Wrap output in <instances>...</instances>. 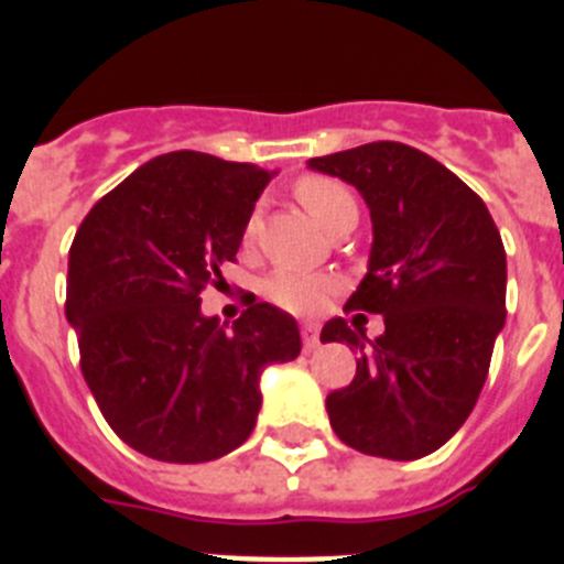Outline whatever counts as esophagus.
I'll use <instances>...</instances> for the list:
<instances>
[{
  "label": "esophagus",
  "mask_w": 564,
  "mask_h": 564,
  "mask_svg": "<svg viewBox=\"0 0 564 564\" xmlns=\"http://www.w3.org/2000/svg\"><path fill=\"white\" fill-rule=\"evenodd\" d=\"M302 344H305V350H316L318 347V327L316 325H302Z\"/></svg>",
  "instance_id": "obj_1"
}]
</instances>
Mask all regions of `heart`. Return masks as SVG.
Returning a JSON list of instances; mask_svg holds the SVG:
<instances>
[{
  "mask_svg": "<svg viewBox=\"0 0 564 564\" xmlns=\"http://www.w3.org/2000/svg\"><path fill=\"white\" fill-rule=\"evenodd\" d=\"M296 197L322 228H327V223L336 220L341 212L356 208L350 188L333 177H322V174H305L296 183ZM253 228H257V217L248 220L246 237H251ZM333 291H336V279L325 276V273L299 271V268H279L265 279V296L273 305L288 313H302V316L316 313Z\"/></svg>",
  "mask_w": 564,
  "mask_h": 564,
  "instance_id": "1",
  "label": "heart"
}]
</instances>
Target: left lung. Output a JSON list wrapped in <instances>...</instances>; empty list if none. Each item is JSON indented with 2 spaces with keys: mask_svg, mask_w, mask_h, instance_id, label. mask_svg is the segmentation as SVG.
I'll return each mask as SVG.
<instances>
[{
  "mask_svg": "<svg viewBox=\"0 0 564 564\" xmlns=\"http://www.w3.org/2000/svg\"><path fill=\"white\" fill-rule=\"evenodd\" d=\"M307 166L356 186L370 208V265L347 311L383 316L376 341L344 318L322 327V341L358 350L356 378L327 395L333 432L372 457L432 455L475 410L506 325L500 231L457 174L406 143H364Z\"/></svg>",
  "mask_w": 564,
  "mask_h": 564,
  "instance_id": "left-lung-1",
  "label": "left lung"
}]
</instances>
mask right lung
<instances>
[{"mask_svg":"<svg viewBox=\"0 0 564 564\" xmlns=\"http://www.w3.org/2000/svg\"><path fill=\"white\" fill-rule=\"evenodd\" d=\"M271 177L253 163L169 152L104 194L76 231L64 311L84 381L141 455L206 463L242 446L262 370L302 350L296 318L268 302H251L231 327L200 311Z\"/></svg>","mask_w":564,"mask_h":564,"instance_id":"add662e5","label":"right lung"}]
</instances>
